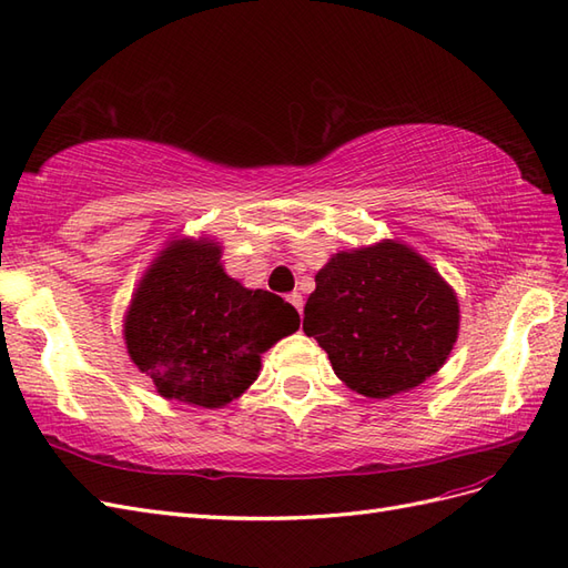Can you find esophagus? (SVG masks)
Masks as SVG:
<instances>
[{"label":"esophagus","mask_w":568,"mask_h":568,"mask_svg":"<svg viewBox=\"0 0 568 568\" xmlns=\"http://www.w3.org/2000/svg\"><path fill=\"white\" fill-rule=\"evenodd\" d=\"M287 302L295 306V310L302 314V306H304V300H302V295L300 293H293V295H287Z\"/></svg>","instance_id":"esophagus-1"}]
</instances>
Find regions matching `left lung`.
<instances>
[{"instance_id":"8db88e82","label":"left lung","mask_w":568,"mask_h":568,"mask_svg":"<svg viewBox=\"0 0 568 568\" xmlns=\"http://www.w3.org/2000/svg\"><path fill=\"white\" fill-rule=\"evenodd\" d=\"M302 328L349 390L387 399L443 368L459 337V300L414 247L381 240L328 258Z\"/></svg>"}]
</instances>
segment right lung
<instances>
[{
    "mask_svg": "<svg viewBox=\"0 0 568 568\" xmlns=\"http://www.w3.org/2000/svg\"><path fill=\"white\" fill-rule=\"evenodd\" d=\"M214 237H171L133 290L123 339L156 393L221 409L258 378L262 354L300 328L283 297L250 290L221 264Z\"/></svg>",
    "mask_w": 568,
    "mask_h": 568,
    "instance_id": "1",
    "label": "right lung"
}]
</instances>
